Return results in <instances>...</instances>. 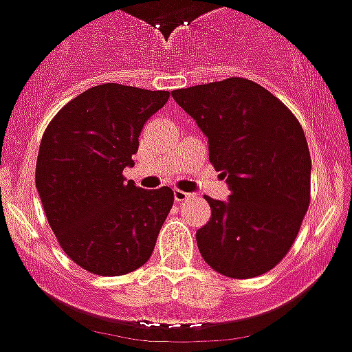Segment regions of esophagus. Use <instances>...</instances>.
I'll return each mask as SVG.
<instances>
[{
    "label": "esophagus",
    "instance_id": "1",
    "mask_svg": "<svg viewBox=\"0 0 352 352\" xmlns=\"http://www.w3.org/2000/svg\"><path fill=\"white\" fill-rule=\"evenodd\" d=\"M173 197H175L177 202H184L190 199L191 193H188V191H182V190H173Z\"/></svg>",
    "mask_w": 352,
    "mask_h": 352
}]
</instances>
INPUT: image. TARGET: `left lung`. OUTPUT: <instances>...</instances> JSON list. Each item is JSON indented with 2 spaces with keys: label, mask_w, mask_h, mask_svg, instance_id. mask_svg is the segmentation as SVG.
I'll list each match as a JSON object with an SVG mask.
<instances>
[{
  "label": "left lung",
  "mask_w": 352,
  "mask_h": 352,
  "mask_svg": "<svg viewBox=\"0 0 352 352\" xmlns=\"http://www.w3.org/2000/svg\"><path fill=\"white\" fill-rule=\"evenodd\" d=\"M208 137L210 161L230 188L210 202L197 231L202 258L230 278L273 270L295 242L309 208L311 155L296 117L271 92L242 77L171 92Z\"/></svg>",
  "instance_id": "1"
}]
</instances>
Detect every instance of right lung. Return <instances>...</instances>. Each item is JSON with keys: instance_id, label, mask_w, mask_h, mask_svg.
<instances>
[{"instance_id": "obj_1", "label": "right lung", "mask_w": 352, "mask_h": 352, "mask_svg": "<svg viewBox=\"0 0 352 352\" xmlns=\"http://www.w3.org/2000/svg\"><path fill=\"white\" fill-rule=\"evenodd\" d=\"M168 99L164 90L99 85L65 104L43 133L37 193L59 245L82 270L126 275L151 256L173 191L137 188L122 170L133 166L144 122Z\"/></svg>"}]
</instances>
